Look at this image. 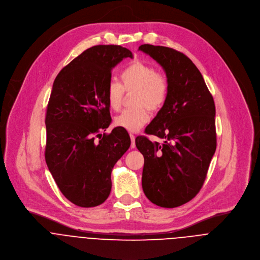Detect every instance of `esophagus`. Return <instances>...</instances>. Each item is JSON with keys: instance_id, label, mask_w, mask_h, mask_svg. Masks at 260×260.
<instances>
[{"instance_id": "34e87169", "label": "esophagus", "mask_w": 260, "mask_h": 260, "mask_svg": "<svg viewBox=\"0 0 260 260\" xmlns=\"http://www.w3.org/2000/svg\"><path fill=\"white\" fill-rule=\"evenodd\" d=\"M129 137H131V140H132V145L131 147L132 148H135L136 147V137L134 134H129Z\"/></svg>"}]
</instances>
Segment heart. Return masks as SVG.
Instances as JSON below:
<instances>
[{"mask_svg":"<svg viewBox=\"0 0 260 260\" xmlns=\"http://www.w3.org/2000/svg\"><path fill=\"white\" fill-rule=\"evenodd\" d=\"M121 84L115 81L108 83L105 98L108 107L117 111L120 109L124 92H136L134 105L114 119L116 126L128 132H137L150 119L147 108L152 112L158 111L165 103L168 96V80L157 73V70L141 60L132 61L120 74Z\"/></svg>","mask_w":260,"mask_h":260,"instance_id":"b5f03b06","label":"heart"}]
</instances>
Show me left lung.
<instances>
[{
  "label": "left lung",
  "mask_w": 260,
  "mask_h": 260,
  "mask_svg": "<svg viewBox=\"0 0 260 260\" xmlns=\"http://www.w3.org/2000/svg\"><path fill=\"white\" fill-rule=\"evenodd\" d=\"M140 50L165 71L167 99L146 127L147 135L136 146L145 163L142 185L146 197L162 208H176L191 201L201 190L217 148L216 107L212 94L196 64L173 48L142 44Z\"/></svg>",
  "instance_id": "obj_1"
}]
</instances>
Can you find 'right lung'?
Here are the masks:
<instances>
[{
    "label": "right lung",
    "instance_id": "obj_1",
    "mask_svg": "<svg viewBox=\"0 0 260 260\" xmlns=\"http://www.w3.org/2000/svg\"><path fill=\"white\" fill-rule=\"evenodd\" d=\"M125 57L133 58V53L120 45L92 46L66 66L52 85L45 116V161L61 193L78 207L106 201L112 168L131 146L122 127L100 134L111 122L105 98L111 70Z\"/></svg>",
    "mask_w": 260,
    "mask_h": 260
}]
</instances>
